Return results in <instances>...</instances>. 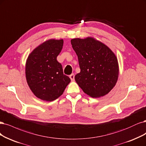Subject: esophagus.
Returning a JSON list of instances; mask_svg holds the SVG:
<instances>
[{"instance_id": "obj_1", "label": "esophagus", "mask_w": 146, "mask_h": 146, "mask_svg": "<svg viewBox=\"0 0 146 146\" xmlns=\"http://www.w3.org/2000/svg\"><path fill=\"white\" fill-rule=\"evenodd\" d=\"M74 77H75V75L74 74H72L69 75V77H70V78H71V81H72V82L74 81Z\"/></svg>"}]
</instances>
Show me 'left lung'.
I'll list each match as a JSON object with an SVG mask.
<instances>
[{"label":"left lung","instance_id":"8db88e82","mask_svg":"<svg viewBox=\"0 0 146 146\" xmlns=\"http://www.w3.org/2000/svg\"><path fill=\"white\" fill-rule=\"evenodd\" d=\"M76 52L80 72L75 80L83 92L93 98L108 94L118 77V64L113 52L107 46L91 37L71 40Z\"/></svg>","mask_w":146,"mask_h":146}]
</instances>
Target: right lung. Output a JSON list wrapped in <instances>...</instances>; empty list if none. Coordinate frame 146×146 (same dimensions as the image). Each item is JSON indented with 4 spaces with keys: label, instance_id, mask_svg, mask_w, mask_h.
<instances>
[{
    "label": "right lung",
    "instance_id": "obj_1",
    "mask_svg": "<svg viewBox=\"0 0 146 146\" xmlns=\"http://www.w3.org/2000/svg\"><path fill=\"white\" fill-rule=\"evenodd\" d=\"M63 46V40H49L28 56L25 68L27 81L32 92L40 99L47 102L57 99L71 82L57 60Z\"/></svg>",
    "mask_w": 146,
    "mask_h": 146
}]
</instances>
